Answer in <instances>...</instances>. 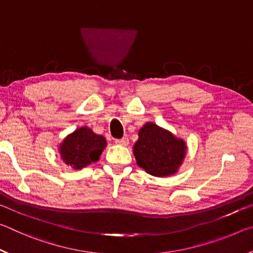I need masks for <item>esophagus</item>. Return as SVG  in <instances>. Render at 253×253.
<instances>
[{"label": "esophagus", "instance_id": "obj_1", "mask_svg": "<svg viewBox=\"0 0 253 253\" xmlns=\"http://www.w3.org/2000/svg\"><path fill=\"white\" fill-rule=\"evenodd\" d=\"M115 143L119 144V145H123V146H127L128 143H129V140H128L127 137H123V138H121V139L115 140Z\"/></svg>", "mask_w": 253, "mask_h": 253}]
</instances>
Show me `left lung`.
Segmentation results:
<instances>
[{
    "instance_id": "left-lung-1",
    "label": "left lung",
    "mask_w": 253,
    "mask_h": 253,
    "mask_svg": "<svg viewBox=\"0 0 253 253\" xmlns=\"http://www.w3.org/2000/svg\"><path fill=\"white\" fill-rule=\"evenodd\" d=\"M134 145L137 164L148 174L163 177L176 173L185 156L186 145L169 130L146 123Z\"/></svg>"
}]
</instances>
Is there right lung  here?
Here are the masks:
<instances>
[{"mask_svg": "<svg viewBox=\"0 0 253 253\" xmlns=\"http://www.w3.org/2000/svg\"><path fill=\"white\" fill-rule=\"evenodd\" d=\"M106 145L104 136L96 135L90 128L81 127L66 137L60 145V154L67 165L79 169L99 160Z\"/></svg>", "mask_w": 253, "mask_h": 253, "instance_id": "1", "label": "right lung"}]
</instances>
